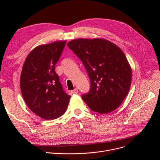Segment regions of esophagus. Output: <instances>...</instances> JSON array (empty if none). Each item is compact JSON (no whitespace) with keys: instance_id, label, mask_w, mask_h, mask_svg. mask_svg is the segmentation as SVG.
<instances>
[{"instance_id":"obj_1","label":"esophagus","mask_w":160,"mask_h":160,"mask_svg":"<svg viewBox=\"0 0 160 160\" xmlns=\"http://www.w3.org/2000/svg\"><path fill=\"white\" fill-rule=\"evenodd\" d=\"M71 92V93H74V94H76V93H78V89H77V88H75V89H74L73 90H72Z\"/></svg>"}]
</instances>
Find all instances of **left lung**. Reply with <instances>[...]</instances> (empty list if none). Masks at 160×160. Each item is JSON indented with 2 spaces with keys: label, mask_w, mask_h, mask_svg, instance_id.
I'll return each mask as SVG.
<instances>
[{
  "label": "left lung",
  "mask_w": 160,
  "mask_h": 160,
  "mask_svg": "<svg viewBox=\"0 0 160 160\" xmlns=\"http://www.w3.org/2000/svg\"><path fill=\"white\" fill-rule=\"evenodd\" d=\"M67 45L81 60L90 79V91L82 99L95 112L107 114L115 110L132 83V69L123 52L103 38H78Z\"/></svg>",
  "instance_id": "1"
}]
</instances>
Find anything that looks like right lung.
I'll use <instances>...</instances> for the list:
<instances>
[{
    "label": "right lung",
    "instance_id": "right-lung-1",
    "mask_svg": "<svg viewBox=\"0 0 160 160\" xmlns=\"http://www.w3.org/2000/svg\"><path fill=\"white\" fill-rule=\"evenodd\" d=\"M65 43L66 41H56L38 46L23 64L20 79L22 98L34 113L46 120L63 115L71 98L55 72V65Z\"/></svg>",
    "mask_w": 160,
    "mask_h": 160
}]
</instances>
